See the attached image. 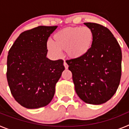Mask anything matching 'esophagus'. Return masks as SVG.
I'll return each instance as SVG.
<instances>
[{
    "label": "esophagus",
    "instance_id": "obj_1",
    "mask_svg": "<svg viewBox=\"0 0 129 129\" xmlns=\"http://www.w3.org/2000/svg\"><path fill=\"white\" fill-rule=\"evenodd\" d=\"M64 67H65V68L66 69H67V68H68V64H67V62H65V61H64Z\"/></svg>",
    "mask_w": 129,
    "mask_h": 129
}]
</instances>
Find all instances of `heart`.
Instances as JSON below:
<instances>
[{"label": "heart", "mask_w": 129, "mask_h": 129, "mask_svg": "<svg viewBox=\"0 0 129 129\" xmlns=\"http://www.w3.org/2000/svg\"><path fill=\"white\" fill-rule=\"evenodd\" d=\"M93 40L94 34L87 26L67 28L53 35L52 42L47 43V48L54 56H59L61 50H64L68 58L78 59L88 53Z\"/></svg>", "instance_id": "obj_1"}]
</instances>
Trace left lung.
Listing matches in <instances>:
<instances>
[{"instance_id":"left-lung-1","label":"left lung","mask_w":129,"mask_h":129,"mask_svg":"<svg viewBox=\"0 0 129 129\" xmlns=\"http://www.w3.org/2000/svg\"><path fill=\"white\" fill-rule=\"evenodd\" d=\"M94 40L88 53L78 59L66 61L72 73L75 90L88 104L101 105L114 95L121 76V50L116 39L103 25L85 22Z\"/></svg>"}]
</instances>
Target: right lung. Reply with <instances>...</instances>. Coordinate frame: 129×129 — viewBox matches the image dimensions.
<instances>
[{"label":"right lung","mask_w":129,"mask_h":129,"mask_svg":"<svg viewBox=\"0 0 129 129\" xmlns=\"http://www.w3.org/2000/svg\"><path fill=\"white\" fill-rule=\"evenodd\" d=\"M57 26H39L24 31L10 49L6 77L16 101L27 109L45 107L64 70L63 61L46 57L48 37Z\"/></svg>","instance_id":"1"}]
</instances>
